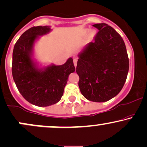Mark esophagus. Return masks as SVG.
Wrapping results in <instances>:
<instances>
[{"instance_id":"1","label":"esophagus","mask_w":147,"mask_h":147,"mask_svg":"<svg viewBox=\"0 0 147 147\" xmlns=\"http://www.w3.org/2000/svg\"><path fill=\"white\" fill-rule=\"evenodd\" d=\"M73 63H74V65H75V67L77 66V59H74Z\"/></svg>"}]
</instances>
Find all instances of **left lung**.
<instances>
[{"instance_id":"1","label":"left lung","mask_w":147,"mask_h":147,"mask_svg":"<svg viewBox=\"0 0 147 147\" xmlns=\"http://www.w3.org/2000/svg\"><path fill=\"white\" fill-rule=\"evenodd\" d=\"M98 29L94 42L79 53L76 72L79 87L85 98L104 102L113 98L124 86L129 60L122 36L106 23L93 25Z\"/></svg>"}]
</instances>
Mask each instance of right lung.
I'll use <instances>...</instances> for the list:
<instances>
[{"label": "right lung", "instance_id": "right-lung-1", "mask_svg": "<svg viewBox=\"0 0 147 147\" xmlns=\"http://www.w3.org/2000/svg\"><path fill=\"white\" fill-rule=\"evenodd\" d=\"M50 31L48 26L32 27L20 36L14 45L11 72L18 91L28 102L37 106L59 102L68 76L75 71L72 58L61 65L38 69L32 59L33 45L38 36Z\"/></svg>", "mask_w": 147, "mask_h": 147}]
</instances>
